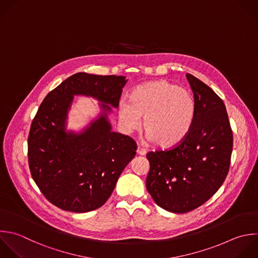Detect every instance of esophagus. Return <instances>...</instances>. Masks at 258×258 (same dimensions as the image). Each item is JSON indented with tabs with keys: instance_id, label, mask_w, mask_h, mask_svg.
Returning a JSON list of instances; mask_svg holds the SVG:
<instances>
[{
	"instance_id": "34e87169",
	"label": "esophagus",
	"mask_w": 258,
	"mask_h": 258,
	"mask_svg": "<svg viewBox=\"0 0 258 258\" xmlns=\"http://www.w3.org/2000/svg\"><path fill=\"white\" fill-rule=\"evenodd\" d=\"M137 153L139 154V155H145L146 154V149L145 148H143V147H141L140 145L137 147Z\"/></svg>"
}]
</instances>
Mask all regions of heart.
<instances>
[{"mask_svg":"<svg viewBox=\"0 0 258 258\" xmlns=\"http://www.w3.org/2000/svg\"><path fill=\"white\" fill-rule=\"evenodd\" d=\"M196 102L189 92L166 81L136 87L129 102L119 105V120L127 132L141 126L147 138L163 148L179 144L188 135L196 118Z\"/></svg>","mask_w":258,"mask_h":258,"instance_id":"heart-1","label":"heart"}]
</instances>
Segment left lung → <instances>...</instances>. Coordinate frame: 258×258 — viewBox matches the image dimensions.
<instances>
[{
    "instance_id": "1",
    "label": "left lung",
    "mask_w": 258,
    "mask_h": 258,
    "mask_svg": "<svg viewBox=\"0 0 258 258\" xmlns=\"http://www.w3.org/2000/svg\"><path fill=\"white\" fill-rule=\"evenodd\" d=\"M197 112L188 135L176 146L146 154V188L162 209L182 214L206 203L229 171L233 133L222 99L186 74Z\"/></svg>"
}]
</instances>
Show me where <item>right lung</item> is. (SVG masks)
<instances>
[{"mask_svg":"<svg viewBox=\"0 0 258 258\" xmlns=\"http://www.w3.org/2000/svg\"><path fill=\"white\" fill-rule=\"evenodd\" d=\"M125 77L78 73L52 90L41 103L28 136L31 175L43 194L61 210L86 213L110 198L137 144L113 132L107 112L119 106ZM75 94L91 95L104 113L80 135L67 133V112Z\"/></svg>","mask_w":258,"mask_h":258,"instance_id":"obj_1","label":"right lung"}]
</instances>
